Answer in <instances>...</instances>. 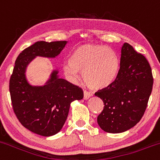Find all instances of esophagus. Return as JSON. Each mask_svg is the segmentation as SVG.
<instances>
[{
	"instance_id": "1",
	"label": "esophagus",
	"mask_w": 160,
	"mask_h": 160,
	"mask_svg": "<svg viewBox=\"0 0 160 160\" xmlns=\"http://www.w3.org/2000/svg\"><path fill=\"white\" fill-rule=\"evenodd\" d=\"M92 96V94L91 92L86 91V90H84V99H88V98L91 97Z\"/></svg>"
}]
</instances>
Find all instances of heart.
<instances>
[{"mask_svg": "<svg viewBox=\"0 0 160 160\" xmlns=\"http://www.w3.org/2000/svg\"><path fill=\"white\" fill-rule=\"evenodd\" d=\"M64 74L76 81L82 72L84 82L89 88L100 89L111 85L118 77L120 61L114 50L106 46L84 45L75 49L69 62L63 67Z\"/></svg>", "mask_w": 160, "mask_h": 160, "instance_id": "1", "label": "heart"}]
</instances>
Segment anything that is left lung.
Segmentation results:
<instances>
[{
    "mask_svg": "<svg viewBox=\"0 0 160 160\" xmlns=\"http://www.w3.org/2000/svg\"><path fill=\"white\" fill-rule=\"evenodd\" d=\"M152 85L148 61L130 44L124 43L118 77L111 85L95 93L104 104L97 118L99 127L109 133H121L134 127L146 110Z\"/></svg>",
    "mask_w": 160,
    "mask_h": 160,
    "instance_id": "8db88e82",
    "label": "left lung"
}]
</instances>
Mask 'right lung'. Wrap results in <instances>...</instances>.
I'll list each match as a JSON object with an SVG mask.
<instances>
[{
	"label": "right lung",
	"instance_id": "obj_1",
	"mask_svg": "<svg viewBox=\"0 0 160 160\" xmlns=\"http://www.w3.org/2000/svg\"><path fill=\"white\" fill-rule=\"evenodd\" d=\"M67 41H38L19 53L9 82L12 107L19 122L28 130L42 136L58 133L68 118L70 104L83 98L77 85L59 78L54 71L47 85L32 86L26 78V66L36 56L55 58Z\"/></svg>",
	"mask_w": 160,
	"mask_h": 160
}]
</instances>
